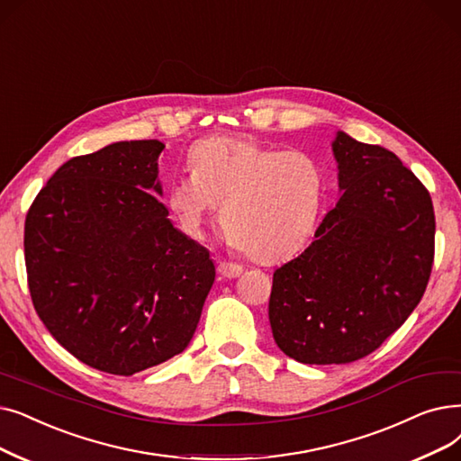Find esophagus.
Instances as JSON below:
<instances>
[{"instance_id": "esophagus-1", "label": "esophagus", "mask_w": 461, "mask_h": 461, "mask_svg": "<svg viewBox=\"0 0 461 461\" xmlns=\"http://www.w3.org/2000/svg\"><path fill=\"white\" fill-rule=\"evenodd\" d=\"M218 273L226 276V278H235L243 273V267L239 264H231V262H220L218 264Z\"/></svg>"}]
</instances>
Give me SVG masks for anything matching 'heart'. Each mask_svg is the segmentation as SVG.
<instances>
[{
	"label": "heart",
	"instance_id": "heart-1",
	"mask_svg": "<svg viewBox=\"0 0 461 461\" xmlns=\"http://www.w3.org/2000/svg\"><path fill=\"white\" fill-rule=\"evenodd\" d=\"M188 169L171 181L167 205L192 235L222 209L230 241L258 262H275L302 247L316 222L324 181L309 152L218 135L190 149Z\"/></svg>",
	"mask_w": 461,
	"mask_h": 461
}]
</instances>
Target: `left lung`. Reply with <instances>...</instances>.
I'll return each mask as SVG.
<instances>
[{
    "instance_id": "8db88e82",
    "label": "left lung",
    "mask_w": 461,
    "mask_h": 461,
    "mask_svg": "<svg viewBox=\"0 0 461 461\" xmlns=\"http://www.w3.org/2000/svg\"><path fill=\"white\" fill-rule=\"evenodd\" d=\"M343 195L314 241L273 273L276 347L302 364H350L375 352L422 299L433 267L429 192L388 149L337 131Z\"/></svg>"
}]
</instances>
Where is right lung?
Returning <instances> with one entry per match:
<instances>
[{
    "label": "right lung",
    "mask_w": 461,
    "mask_h": 461,
    "mask_svg": "<svg viewBox=\"0 0 461 461\" xmlns=\"http://www.w3.org/2000/svg\"><path fill=\"white\" fill-rule=\"evenodd\" d=\"M156 139L75 156L24 224L28 288L56 341L83 364L130 376L181 354L214 283L205 247L173 228Z\"/></svg>",
    "instance_id": "add662e5"
}]
</instances>
